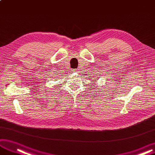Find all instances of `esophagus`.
Returning <instances> with one entry per match:
<instances>
[{"label": "esophagus", "instance_id": "obj_1", "mask_svg": "<svg viewBox=\"0 0 155 155\" xmlns=\"http://www.w3.org/2000/svg\"><path fill=\"white\" fill-rule=\"evenodd\" d=\"M77 71H78V70L77 69H74L72 70V72L73 73H75V72H77Z\"/></svg>", "mask_w": 155, "mask_h": 155}]
</instances>
